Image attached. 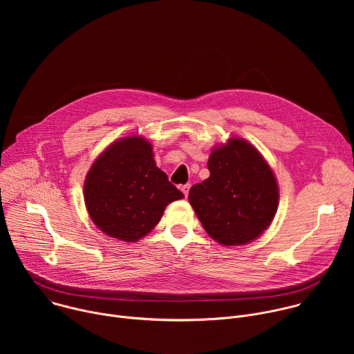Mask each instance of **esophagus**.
Returning <instances> with one entry per match:
<instances>
[{
  "mask_svg": "<svg viewBox=\"0 0 354 354\" xmlns=\"http://www.w3.org/2000/svg\"><path fill=\"white\" fill-rule=\"evenodd\" d=\"M189 189H190V183H186V185H183V186H182V192H183L185 197H187V194H189Z\"/></svg>",
  "mask_w": 354,
  "mask_h": 354,
  "instance_id": "obj_1",
  "label": "esophagus"
}]
</instances>
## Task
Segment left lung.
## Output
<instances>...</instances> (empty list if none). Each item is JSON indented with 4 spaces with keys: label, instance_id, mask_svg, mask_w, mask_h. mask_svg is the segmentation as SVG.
I'll list each match as a JSON object with an SVG mask.
<instances>
[{
    "label": "left lung",
    "instance_id": "obj_1",
    "mask_svg": "<svg viewBox=\"0 0 354 354\" xmlns=\"http://www.w3.org/2000/svg\"><path fill=\"white\" fill-rule=\"evenodd\" d=\"M210 176L189 190V201L206 232L223 245L257 239L272 223L279 189L270 167L245 140L214 148Z\"/></svg>",
    "mask_w": 354,
    "mask_h": 354
}]
</instances>
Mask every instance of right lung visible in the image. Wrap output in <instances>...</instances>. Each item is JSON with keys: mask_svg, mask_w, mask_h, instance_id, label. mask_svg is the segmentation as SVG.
Returning <instances> with one entry per match:
<instances>
[{"mask_svg": "<svg viewBox=\"0 0 354 354\" xmlns=\"http://www.w3.org/2000/svg\"><path fill=\"white\" fill-rule=\"evenodd\" d=\"M92 221L105 234L134 242L161 220L165 207L183 193L156 167L153 147L142 137H126L97 157L84 185Z\"/></svg>", "mask_w": 354, "mask_h": 354, "instance_id": "right-lung-1", "label": "right lung"}]
</instances>
